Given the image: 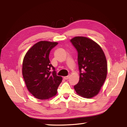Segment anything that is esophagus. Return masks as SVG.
I'll return each mask as SVG.
<instances>
[{
  "label": "esophagus",
  "instance_id": "esophagus-1",
  "mask_svg": "<svg viewBox=\"0 0 127 127\" xmlns=\"http://www.w3.org/2000/svg\"><path fill=\"white\" fill-rule=\"evenodd\" d=\"M69 78V75H68V76H67L64 77V78L65 79H68Z\"/></svg>",
  "mask_w": 127,
  "mask_h": 127
}]
</instances>
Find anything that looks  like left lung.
Listing matches in <instances>:
<instances>
[{
    "instance_id": "obj_1",
    "label": "left lung",
    "mask_w": 127,
    "mask_h": 127,
    "mask_svg": "<svg viewBox=\"0 0 127 127\" xmlns=\"http://www.w3.org/2000/svg\"><path fill=\"white\" fill-rule=\"evenodd\" d=\"M70 42L78 53L79 80L74 90L79 95L91 98L98 93L106 79V57L101 47L89 38L78 36Z\"/></svg>"
}]
</instances>
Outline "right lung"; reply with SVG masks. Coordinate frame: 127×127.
<instances>
[{
	"mask_svg": "<svg viewBox=\"0 0 127 127\" xmlns=\"http://www.w3.org/2000/svg\"><path fill=\"white\" fill-rule=\"evenodd\" d=\"M58 43L41 41L30 49L24 57L22 74L28 90L36 98L48 99L56 95L62 81L49 60L51 49ZM52 68L53 72L50 71Z\"/></svg>",
	"mask_w": 127,
	"mask_h": 127,
	"instance_id": "1",
	"label": "right lung"
}]
</instances>
